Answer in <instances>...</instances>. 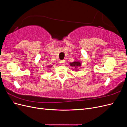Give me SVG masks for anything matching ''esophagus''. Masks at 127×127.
Segmentation results:
<instances>
[{"mask_svg":"<svg viewBox=\"0 0 127 127\" xmlns=\"http://www.w3.org/2000/svg\"><path fill=\"white\" fill-rule=\"evenodd\" d=\"M64 63H65V61H64V60H60V62H59L60 64L61 65V66H63V65L64 64Z\"/></svg>","mask_w":127,"mask_h":127,"instance_id":"1","label":"esophagus"}]
</instances>
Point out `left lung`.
Listing matches in <instances>:
<instances>
[{
    "label": "left lung",
    "instance_id": "left-lung-1",
    "mask_svg": "<svg viewBox=\"0 0 127 127\" xmlns=\"http://www.w3.org/2000/svg\"><path fill=\"white\" fill-rule=\"evenodd\" d=\"M70 66L71 67H74L75 69H77L78 67L81 66V63H80L78 61H74L72 63H70ZM76 71L77 70H76Z\"/></svg>",
    "mask_w": 127,
    "mask_h": 127
}]
</instances>
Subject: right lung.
<instances>
[{"mask_svg": "<svg viewBox=\"0 0 127 127\" xmlns=\"http://www.w3.org/2000/svg\"><path fill=\"white\" fill-rule=\"evenodd\" d=\"M52 66H48V67H49V68H51V67H52Z\"/></svg>", "mask_w": 127, "mask_h": 127, "instance_id": "1", "label": "right lung"}]
</instances>
